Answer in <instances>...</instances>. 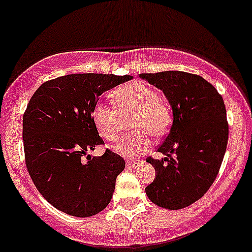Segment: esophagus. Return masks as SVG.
Masks as SVG:
<instances>
[{"instance_id": "obj_1", "label": "esophagus", "mask_w": 252, "mask_h": 252, "mask_svg": "<svg viewBox=\"0 0 252 252\" xmlns=\"http://www.w3.org/2000/svg\"><path fill=\"white\" fill-rule=\"evenodd\" d=\"M141 164L140 161H126V167L128 168H134V167H137L139 166V165Z\"/></svg>"}]
</instances>
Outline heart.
Wrapping results in <instances>:
<instances>
[{"instance_id":"heart-1","label":"heart","mask_w":252,"mask_h":252,"mask_svg":"<svg viewBox=\"0 0 252 252\" xmlns=\"http://www.w3.org/2000/svg\"><path fill=\"white\" fill-rule=\"evenodd\" d=\"M115 98L123 111L135 112L131 129L137 130L122 137L116 151L128 158L146 153L151 148L148 132L153 136H161L167 131L172 120L170 107L159 100L157 91L140 82H130L118 88ZM92 120L101 137L110 142L118 139L117 112L111 104L98 101L92 109Z\"/></svg>"}]
</instances>
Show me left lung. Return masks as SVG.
Returning <instances> with one entry per match:
<instances>
[{
    "label": "left lung",
    "mask_w": 252,
    "mask_h": 252,
    "mask_svg": "<svg viewBox=\"0 0 252 252\" xmlns=\"http://www.w3.org/2000/svg\"><path fill=\"white\" fill-rule=\"evenodd\" d=\"M140 77L164 92L173 111L170 131L158 148L166 158L146 159L157 171L146 193L162 208H185L208 191L219 173L228 141L225 103L196 74L168 70Z\"/></svg>",
    "instance_id": "left-lung-1"
}]
</instances>
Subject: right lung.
<instances>
[{
    "label": "right lung",
    "instance_id": "add662e5",
    "mask_svg": "<svg viewBox=\"0 0 252 252\" xmlns=\"http://www.w3.org/2000/svg\"><path fill=\"white\" fill-rule=\"evenodd\" d=\"M131 79L70 74L45 81L30 99L23 117L25 162L38 191L61 212L92 217L111 201L126 161L110 149L88 156L104 145L92 109L104 92Z\"/></svg>",
    "mask_w": 252,
    "mask_h": 252
}]
</instances>
